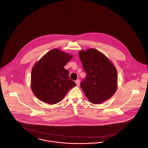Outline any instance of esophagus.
<instances>
[{
    "mask_svg": "<svg viewBox=\"0 0 148 148\" xmlns=\"http://www.w3.org/2000/svg\"><path fill=\"white\" fill-rule=\"evenodd\" d=\"M75 82H76L77 85H80V80H79V79L76 80L75 81Z\"/></svg>",
    "mask_w": 148,
    "mask_h": 148,
    "instance_id": "obj_1",
    "label": "esophagus"
}]
</instances>
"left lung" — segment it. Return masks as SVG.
Segmentation results:
<instances>
[{
	"label": "left lung",
	"mask_w": 148,
	"mask_h": 148,
	"mask_svg": "<svg viewBox=\"0 0 148 148\" xmlns=\"http://www.w3.org/2000/svg\"><path fill=\"white\" fill-rule=\"evenodd\" d=\"M79 55L86 74L80 86L88 99L96 104L110 98L117 86V73L113 64L93 48L81 51Z\"/></svg>",
	"instance_id": "1"
}]
</instances>
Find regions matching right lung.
I'll use <instances>...</instances> for the list:
<instances>
[{
	"mask_svg": "<svg viewBox=\"0 0 148 148\" xmlns=\"http://www.w3.org/2000/svg\"><path fill=\"white\" fill-rule=\"evenodd\" d=\"M72 58V55L53 49L34 66L31 88L37 98L50 104H56L76 85L69 79V71L64 68Z\"/></svg>",
	"mask_w": 148,
	"mask_h": 148,
	"instance_id": "right-lung-1",
	"label": "right lung"
}]
</instances>
